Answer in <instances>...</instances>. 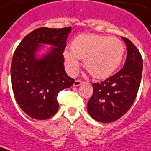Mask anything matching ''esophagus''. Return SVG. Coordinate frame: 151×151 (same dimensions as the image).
I'll return each instance as SVG.
<instances>
[{
	"mask_svg": "<svg viewBox=\"0 0 151 151\" xmlns=\"http://www.w3.org/2000/svg\"><path fill=\"white\" fill-rule=\"evenodd\" d=\"M84 83V81L81 80H76L75 81H74V83H73V85L74 86H79V85H81V84H83Z\"/></svg>",
	"mask_w": 151,
	"mask_h": 151,
	"instance_id": "34e87169",
	"label": "esophagus"
}]
</instances>
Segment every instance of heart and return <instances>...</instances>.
I'll list each match as a JSON object with an SVG mask.
<instances>
[{"label": "heart", "mask_w": 151, "mask_h": 151, "mask_svg": "<svg viewBox=\"0 0 151 151\" xmlns=\"http://www.w3.org/2000/svg\"><path fill=\"white\" fill-rule=\"evenodd\" d=\"M124 47L121 40L95 34H81L73 39L71 51L64 52L67 70L71 75L78 73L80 60H84L86 70L94 78L111 75L122 63Z\"/></svg>", "instance_id": "heart-1"}]
</instances>
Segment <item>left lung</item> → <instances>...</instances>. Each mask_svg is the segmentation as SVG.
Returning <instances> with one entry per match:
<instances>
[{
    "instance_id": "8db88e82",
    "label": "left lung",
    "mask_w": 151,
    "mask_h": 151,
    "mask_svg": "<svg viewBox=\"0 0 151 151\" xmlns=\"http://www.w3.org/2000/svg\"><path fill=\"white\" fill-rule=\"evenodd\" d=\"M127 47L124 67L100 83H92L88 112L103 123L115 122L126 114L136 99L143 72V59L135 45L122 37Z\"/></svg>"
}]
</instances>
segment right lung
<instances>
[{
    "instance_id": "add662e5",
    "label": "right lung",
    "mask_w": 151,
    "mask_h": 151,
    "mask_svg": "<svg viewBox=\"0 0 151 151\" xmlns=\"http://www.w3.org/2000/svg\"><path fill=\"white\" fill-rule=\"evenodd\" d=\"M71 27H41L22 39L13 54L11 66L12 87L15 100L27 115L37 120L50 118L59 109L57 96L75 80L64 69L63 52ZM40 43L55 46L41 60L35 57Z\"/></svg>"
}]
</instances>
